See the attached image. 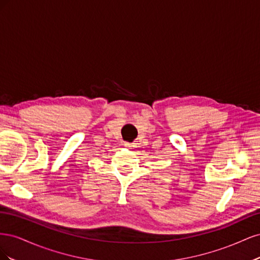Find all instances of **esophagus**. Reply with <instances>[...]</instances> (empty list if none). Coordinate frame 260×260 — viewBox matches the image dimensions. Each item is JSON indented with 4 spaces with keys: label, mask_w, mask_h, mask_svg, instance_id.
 Returning <instances> with one entry per match:
<instances>
[{
    "label": "esophagus",
    "mask_w": 260,
    "mask_h": 260,
    "mask_svg": "<svg viewBox=\"0 0 260 260\" xmlns=\"http://www.w3.org/2000/svg\"><path fill=\"white\" fill-rule=\"evenodd\" d=\"M124 146L127 147V148H132V147H133V144H132V143H128V142H125V143H124Z\"/></svg>",
    "instance_id": "obj_1"
}]
</instances>
